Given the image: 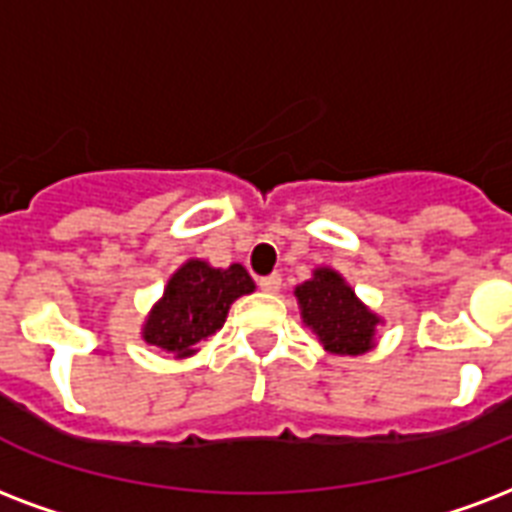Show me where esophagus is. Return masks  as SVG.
<instances>
[{"mask_svg":"<svg viewBox=\"0 0 512 512\" xmlns=\"http://www.w3.org/2000/svg\"><path fill=\"white\" fill-rule=\"evenodd\" d=\"M260 290L263 292H279L282 290V276H279V273H271V276H263V279H260Z\"/></svg>","mask_w":512,"mask_h":512,"instance_id":"34e87169","label":"esophagus"}]
</instances>
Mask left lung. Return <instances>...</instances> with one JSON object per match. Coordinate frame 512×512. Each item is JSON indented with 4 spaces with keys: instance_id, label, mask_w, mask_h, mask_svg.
<instances>
[{
    "instance_id": "left-lung-1",
    "label": "left lung",
    "mask_w": 512,
    "mask_h": 512,
    "mask_svg": "<svg viewBox=\"0 0 512 512\" xmlns=\"http://www.w3.org/2000/svg\"><path fill=\"white\" fill-rule=\"evenodd\" d=\"M303 325L317 333L330 354H365L376 343V317L362 303L346 279L333 268H317L308 282L295 287Z\"/></svg>"
}]
</instances>
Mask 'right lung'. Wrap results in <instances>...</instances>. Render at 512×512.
<instances>
[{"instance_id": "add662e5", "label": "right lung", "mask_w": 512, "mask_h": 512, "mask_svg": "<svg viewBox=\"0 0 512 512\" xmlns=\"http://www.w3.org/2000/svg\"><path fill=\"white\" fill-rule=\"evenodd\" d=\"M252 290L255 282L244 265L212 268L206 260H187L152 306L142 338L166 354L190 357L198 343L225 325L230 303Z\"/></svg>"}]
</instances>
